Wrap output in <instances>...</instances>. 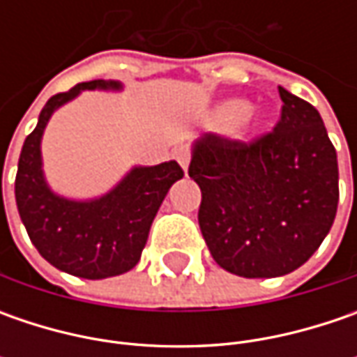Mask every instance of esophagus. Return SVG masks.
<instances>
[{
    "instance_id": "esophagus-1",
    "label": "esophagus",
    "mask_w": 357,
    "mask_h": 357,
    "mask_svg": "<svg viewBox=\"0 0 357 357\" xmlns=\"http://www.w3.org/2000/svg\"><path fill=\"white\" fill-rule=\"evenodd\" d=\"M174 157H176V160H178V165L183 167V171H188V162H190V153H188V149H178L176 153H174Z\"/></svg>"
}]
</instances>
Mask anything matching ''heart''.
Masks as SVG:
<instances>
[{
	"instance_id": "b5f03b06",
	"label": "heart",
	"mask_w": 357,
	"mask_h": 357,
	"mask_svg": "<svg viewBox=\"0 0 357 357\" xmlns=\"http://www.w3.org/2000/svg\"><path fill=\"white\" fill-rule=\"evenodd\" d=\"M208 123L218 130L232 129V132H236L238 137H252L254 132L260 130L264 119L258 117L246 101L228 99L214 107Z\"/></svg>"
}]
</instances>
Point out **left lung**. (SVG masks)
I'll return each instance as SVG.
<instances>
[{"mask_svg": "<svg viewBox=\"0 0 357 357\" xmlns=\"http://www.w3.org/2000/svg\"><path fill=\"white\" fill-rule=\"evenodd\" d=\"M282 117L254 143L202 135L188 176L200 186V232L216 264L242 278L294 272L337 211V157L316 107L278 87Z\"/></svg>", "mask_w": 357, "mask_h": 357, "instance_id": "1", "label": "left lung"}]
</instances>
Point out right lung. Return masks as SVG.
<instances>
[{
    "label": "right lung",
    "mask_w": 357,
    "mask_h": 357,
    "mask_svg": "<svg viewBox=\"0 0 357 357\" xmlns=\"http://www.w3.org/2000/svg\"><path fill=\"white\" fill-rule=\"evenodd\" d=\"M83 91L117 93L123 83L95 79L49 99L21 149L15 202L29 238L49 264L79 278L103 280L139 264L158 208L185 172L176 160L155 167L135 165L101 197L69 199L55 192L43 171V132L53 113Z\"/></svg>",
    "instance_id": "right-lung-1"
}]
</instances>
